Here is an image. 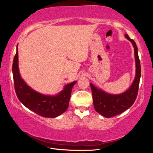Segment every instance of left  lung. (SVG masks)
<instances>
[{
  "label": "left lung",
  "instance_id": "obj_1",
  "mask_svg": "<svg viewBox=\"0 0 153 153\" xmlns=\"http://www.w3.org/2000/svg\"><path fill=\"white\" fill-rule=\"evenodd\" d=\"M125 37L130 41L134 48L136 75L131 86L123 93L113 94L106 92L90 83L94 107L97 112L105 117H112L113 116L120 115L128 109L135 102L138 94L140 79L141 76V67L138 57V48L136 42L130 39L127 33L125 34Z\"/></svg>",
  "mask_w": 153,
  "mask_h": 153
}]
</instances>
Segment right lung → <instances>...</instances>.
<instances>
[{"label": "right lung", "mask_w": 153, "mask_h": 153, "mask_svg": "<svg viewBox=\"0 0 153 153\" xmlns=\"http://www.w3.org/2000/svg\"><path fill=\"white\" fill-rule=\"evenodd\" d=\"M15 92L20 102L30 110L45 117L55 118L65 112L69 107L72 88L77 81L69 83L55 95L42 94L32 89L21 77L18 65V47L13 63Z\"/></svg>", "instance_id": "add662e5"}]
</instances>
